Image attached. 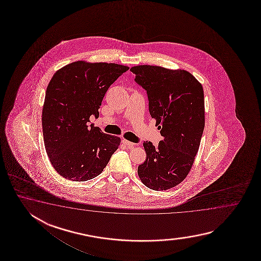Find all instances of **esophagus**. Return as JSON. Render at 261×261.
<instances>
[{"label": "esophagus", "mask_w": 261, "mask_h": 261, "mask_svg": "<svg viewBox=\"0 0 261 261\" xmlns=\"http://www.w3.org/2000/svg\"><path fill=\"white\" fill-rule=\"evenodd\" d=\"M122 143L123 144H125L127 147H128L129 149H132V148H133V147L136 145V144L132 143V142H129V141H128V140H125V139H123Z\"/></svg>", "instance_id": "esophagus-1"}]
</instances>
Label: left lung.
<instances>
[{
  "label": "left lung",
  "mask_w": 261,
  "mask_h": 261,
  "mask_svg": "<svg viewBox=\"0 0 261 261\" xmlns=\"http://www.w3.org/2000/svg\"><path fill=\"white\" fill-rule=\"evenodd\" d=\"M130 71L146 90L149 113L163 139L155 146L144 142L146 160L138 166L144 186L153 190L174 188L188 176L204 129L201 84L188 71L138 65Z\"/></svg>",
  "instance_id": "obj_1"
}]
</instances>
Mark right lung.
<instances>
[{
  "instance_id": "obj_1",
  "label": "right lung",
  "mask_w": 261,
  "mask_h": 261,
  "mask_svg": "<svg viewBox=\"0 0 261 261\" xmlns=\"http://www.w3.org/2000/svg\"><path fill=\"white\" fill-rule=\"evenodd\" d=\"M128 69L78 61L51 78L42 111L43 135L50 163L62 177L84 182L98 176L118 148L119 137L88 125L90 116L99 117L107 89Z\"/></svg>"
}]
</instances>
